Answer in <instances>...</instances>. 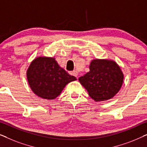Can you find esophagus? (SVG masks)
<instances>
[{"instance_id": "obj_1", "label": "esophagus", "mask_w": 147, "mask_h": 147, "mask_svg": "<svg viewBox=\"0 0 147 147\" xmlns=\"http://www.w3.org/2000/svg\"><path fill=\"white\" fill-rule=\"evenodd\" d=\"M70 74H71V75H72V76H75V77L77 78L78 77V71H71V72H70Z\"/></svg>"}]
</instances>
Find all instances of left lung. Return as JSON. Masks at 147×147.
I'll return each instance as SVG.
<instances>
[{
  "mask_svg": "<svg viewBox=\"0 0 147 147\" xmlns=\"http://www.w3.org/2000/svg\"><path fill=\"white\" fill-rule=\"evenodd\" d=\"M90 71L79 78L80 84L96 102L111 99L119 92L124 81L120 66L113 60L93 59Z\"/></svg>",
  "mask_w": 147,
  "mask_h": 147,
  "instance_id": "left-lung-1",
  "label": "left lung"
}]
</instances>
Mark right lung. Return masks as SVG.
Listing matches in <instances>:
<instances>
[{"mask_svg": "<svg viewBox=\"0 0 147 147\" xmlns=\"http://www.w3.org/2000/svg\"><path fill=\"white\" fill-rule=\"evenodd\" d=\"M27 78L33 93L47 100H54L67 84L77 80L60 67L55 58L45 56L36 57L31 61Z\"/></svg>", "mask_w": 147, "mask_h": 147, "instance_id": "add662e5", "label": "right lung"}]
</instances>
